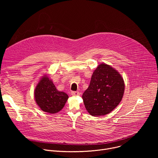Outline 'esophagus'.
Wrapping results in <instances>:
<instances>
[{
  "label": "esophagus",
  "mask_w": 158,
  "mask_h": 158,
  "mask_svg": "<svg viewBox=\"0 0 158 158\" xmlns=\"http://www.w3.org/2000/svg\"><path fill=\"white\" fill-rule=\"evenodd\" d=\"M71 94H72L73 96H77L80 95V93H79V92H78V91H73V92L71 93Z\"/></svg>",
  "instance_id": "1"
}]
</instances>
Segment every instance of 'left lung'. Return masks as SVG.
<instances>
[{
	"mask_svg": "<svg viewBox=\"0 0 158 158\" xmlns=\"http://www.w3.org/2000/svg\"><path fill=\"white\" fill-rule=\"evenodd\" d=\"M124 86L123 77L116 69L106 64L99 65L82 94L86 110L93 116L109 114L121 101Z\"/></svg>",
	"mask_w": 158,
	"mask_h": 158,
	"instance_id": "obj_1",
	"label": "left lung"
}]
</instances>
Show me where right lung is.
I'll use <instances>...</instances> for the list:
<instances>
[{"mask_svg":"<svg viewBox=\"0 0 158 158\" xmlns=\"http://www.w3.org/2000/svg\"><path fill=\"white\" fill-rule=\"evenodd\" d=\"M34 97L37 104L43 111L50 114L59 112L68 99V95L59 91L52 81L44 76L37 84Z\"/></svg>","mask_w":158,"mask_h":158,"instance_id":"right-lung-1","label":"right lung"}]
</instances>
